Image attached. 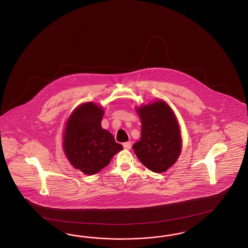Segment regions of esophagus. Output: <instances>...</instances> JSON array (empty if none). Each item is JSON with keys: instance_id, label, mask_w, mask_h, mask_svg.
Listing matches in <instances>:
<instances>
[{"instance_id": "obj_1", "label": "esophagus", "mask_w": 248, "mask_h": 248, "mask_svg": "<svg viewBox=\"0 0 248 248\" xmlns=\"http://www.w3.org/2000/svg\"><path fill=\"white\" fill-rule=\"evenodd\" d=\"M123 146H124V149L129 150V149H131V147H132V143H131V142H126V143H123Z\"/></svg>"}]
</instances>
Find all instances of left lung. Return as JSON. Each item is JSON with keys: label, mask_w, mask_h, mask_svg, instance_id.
Listing matches in <instances>:
<instances>
[{"label": "left lung", "mask_w": 248, "mask_h": 248, "mask_svg": "<svg viewBox=\"0 0 248 248\" xmlns=\"http://www.w3.org/2000/svg\"><path fill=\"white\" fill-rule=\"evenodd\" d=\"M142 128L141 139L133 145L135 154L152 172L164 173L177 161L182 151V135L178 120L165 101L135 108Z\"/></svg>", "instance_id": "8db88e82"}]
</instances>
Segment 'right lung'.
Listing matches in <instances>:
<instances>
[{"label":"right lung","mask_w":248,"mask_h":248,"mask_svg":"<svg viewBox=\"0 0 248 248\" xmlns=\"http://www.w3.org/2000/svg\"><path fill=\"white\" fill-rule=\"evenodd\" d=\"M105 110L95 103L77 106L68 117L63 132L62 149L70 164L85 174L105 168L114 155L123 150L113 135L102 128Z\"/></svg>","instance_id":"add662e5"}]
</instances>
